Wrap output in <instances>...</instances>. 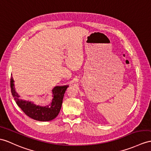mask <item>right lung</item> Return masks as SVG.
<instances>
[{
	"mask_svg": "<svg viewBox=\"0 0 151 151\" xmlns=\"http://www.w3.org/2000/svg\"><path fill=\"white\" fill-rule=\"evenodd\" d=\"M14 81L11 78V90L17 104L30 118L42 122L54 119L58 115L61 108L64 94L68 85L56 86L52 90V101L45 106L36 104L34 102L22 99L14 87Z\"/></svg>",
	"mask_w": 151,
	"mask_h": 151,
	"instance_id": "add662e5",
	"label": "right lung"
}]
</instances>
